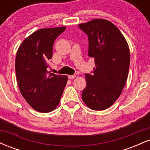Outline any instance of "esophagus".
Instances as JSON below:
<instances>
[{"label": "esophagus", "instance_id": "34e87169", "mask_svg": "<svg viewBox=\"0 0 150 150\" xmlns=\"http://www.w3.org/2000/svg\"><path fill=\"white\" fill-rule=\"evenodd\" d=\"M75 77V75H68V78L70 79V80H71V79H74Z\"/></svg>", "mask_w": 150, "mask_h": 150}]
</instances>
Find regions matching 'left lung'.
I'll return each instance as SVG.
<instances>
[{
  "label": "left lung",
  "instance_id": "1",
  "mask_svg": "<svg viewBox=\"0 0 150 150\" xmlns=\"http://www.w3.org/2000/svg\"><path fill=\"white\" fill-rule=\"evenodd\" d=\"M78 26L88 36V55L95 63L93 74H85L82 100L91 109L102 111L112 106L125 87L130 65L128 44L116 26L104 19Z\"/></svg>",
  "mask_w": 150,
  "mask_h": 150
}]
</instances>
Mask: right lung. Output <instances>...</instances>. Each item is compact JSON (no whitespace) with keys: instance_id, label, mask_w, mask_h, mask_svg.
Returning a JSON list of instances; mask_svg holds the SVG:
<instances>
[{"instance_id":"1","label":"right lung","mask_w":150,"mask_h":150,"mask_svg":"<svg viewBox=\"0 0 150 150\" xmlns=\"http://www.w3.org/2000/svg\"><path fill=\"white\" fill-rule=\"evenodd\" d=\"M65 27L41 29L22 42L15 58V73L22 97L35 111L49 113L59 104L67 82L66 75L47 70L55 39Z\"/></svg>"}]
</instances>
